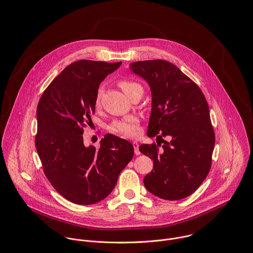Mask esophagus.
Instances as JSON below:
<instances>
[{
    "label": "esophagus",
    "instance_id": "esophagus-1",
    "mask_svg": "<svg viewBox=\"0 0 253 253\" xmlns=\"http://www.w3.org/2000/svg\"><path fill=\"white\" fill-rule=\"evenodd\" d=\"M132 145H133V148H134V153H135V155H140V151H139V144L136 142V141H134V142H132Z\"/></svg>",
    "mask_w": 253,
    "mask_h": 253
}]
</instances>
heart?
<instances>
[{"label": "heart", "instance_id": "heart-1", "mask_svg": "<svg viewBox=\"0 0 253 253\" xmlns=\"http://www.w3.org/2000/svg\"><path fill=\"white\" fill-rule=\"evenodd\" d=\"M119 86L127 96L135 88H142V86L139 84L131 81H127V80H123L119 82ZM100 98H101V89H99L96 94V98H95L96 105L99 104ZM109 129L112 132L125 137H136L140 132L139 120L134 116H128L121 120H116L110 125Z\"/></svg>", "mask_w": 253, "mask_h": 253}]
</instances>
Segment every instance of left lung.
<instances>
[{"label":"left lung","mask_w":253,"mask_h":253,"mask_svg":"<svg viewBox=\"0 0 253 253\" xmlns=\"http://www.w3.org/2000/svg\"><path fill=\"white\" fill-rule=\"evenodd\" d=\"M129 68L144 79L152 92L148 136L169 139H163L161 150L156 144L139 147L154 161L153 170L143 180L145 188L164 200L184 199L200 187L211 167L215 135L207 99L200 87L169 61H136Z\"/></svg>","instance_id":"8db88e82"}]
</instances>
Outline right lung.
Masks as SVG:
<instances>
[{
	"label": "right lung",
	"instance_id": "add662e5",
	"mask_svg": "<svg viewBox=\"0 0 253 253\" xmlns=\"http://www.w3.org/2000/svg\"><path fill=\"white\" fill-rule=\"evenodd\" d=\"M122 62L78 60L45 88L37 107L35 144L52 187L77 205H92L115 188L133 157V146L107 133L99 149L84 144V126L94 114L100 83Z\"/></svg>",
	"mask_w": 253,
	"mask_h": 253
}]
</instances>
